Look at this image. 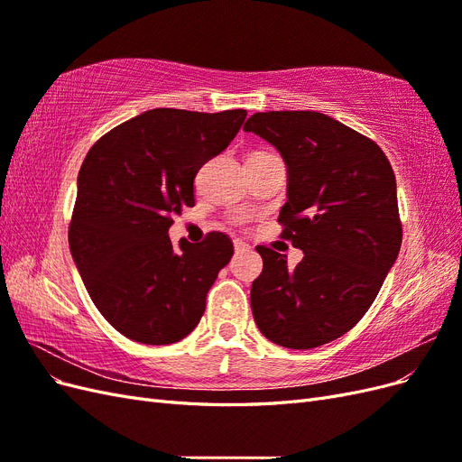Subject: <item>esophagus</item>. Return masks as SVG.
I'll list each match as a JSON object with an SVG mask.
<instances>
[{"instance_id": "esophagus-1", "label": "esophagus", "mask_w": 462, "mask_h": 462, "mask_svg": "<svg viewBox=\"0 0 462 462\" xmlns=\"http://www.w3.org/2000/svg\"><path fill=\"white\" fill-rule=\"evenodd\" d=\"M233 246H235V253L239 254V253H245V250H248V245L246 243H243V241H239V239H235L233 241Z\"/></svg>"}]
</instances>
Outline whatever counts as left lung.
<instances>
[{"label":"left lung","instance_id":"obj_1","mask_svg":"<svg viewBox=\"0 0 462 462\" xmlns=\"http://www.w3.org/2000/svg\"><path fill=\"white\" fill-rule=\"evenodd\" d=\"M287 163L279 223L304 258L256 246L263 268L250 289L258 329L287 348H314L353 329L395 263L402 226L395 173L372 138L318 111H265L245 125Z\"/></svg>","mask_w":462,"mask_h":462}]
</instances>
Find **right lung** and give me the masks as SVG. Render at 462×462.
<instances>
[{
  "mask_svg": "<svg viewBox=\"0 0 462 462\" xmlns=\"http://www.w3.org/2000/svg\"><path fill=\"white\" fill-rule=\"evenodd\" d=\"M246 109L158 107L106 133L88 150L69 223V248L96 309L125 337L180 341L233 256L226 233L171 245L173 216L194 206V177L226 150Z\"/></svg>",
  "mask_w": 462,
  "mask_h": 462,
  "instance_id": "add662e5",
  "label": "right lung"
}]
</instances>
